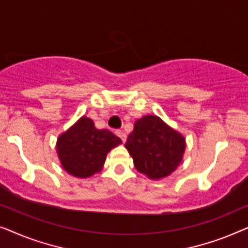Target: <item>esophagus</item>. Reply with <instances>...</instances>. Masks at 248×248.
Returning a JSON list of instances; mask_svg holds the SVG:
<instances>
[{"label":"esophagus","instance_id":"1","mask_svg":"<svg viewBox=\"0 0 248 248\" xmlns=\"http://www.w3.org/2000/svg\"><path fill=\"white\" fill-rule=\"evenodd\" d=\"M116 134H117V137H120L122 139L123 143H125V141H126V134H125L123 131H116Z\"/></svg>","mask_w":248,"mask_h":248}]
</instances>
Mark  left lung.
Here are the masks:
<instances>
[{
	"label": "left lung",
	"mask_w": 248,
	"mask_h": 248,
	"mask_svg": "<svg viewBox=\"0 0 248 248\" xmlns=\"http://www.w3.org/2000/svg\"><path fill=\"white\" fill-rule=\"evenodd\" d=\"M125 148L139 172L159 181L177 169L184 157L186 141L184 135L157 115H145L135 121Z\"/></svg>",
	"instance_id": "8db88e82"
}]
</instances>
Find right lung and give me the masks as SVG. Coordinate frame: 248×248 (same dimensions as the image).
Wrapping results in <instances>:
<instances>
[{"instance_id": "add662e5", "label": "right lung", "mask_w": 248, "mask_h": 248, "mask_svg": "<svg viewBox=\"0 0 248 248\" xmlns=\"http://www.w3.org/2000/svg\"><path fill=\"white\" fill-rule=\"evenodd\" d=\"M121 143L110 131L98 130L91 118L82 116L57 138L56 154L66 172L88 178L103 170L107 154Z\"/></svg>"}]
</instances>
